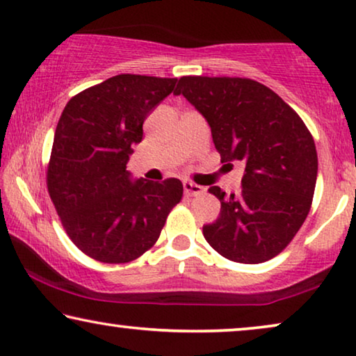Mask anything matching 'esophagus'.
I'll use <instances>...</instances> for the list:
<instances>
[{"label": "esophagus", "instance_id": "34e87169", "mask_svg": "<svg viewBox=\"0 0 356 356\" xmlns=\"http://www.w3.org/2000/svg\"><path fill=\"white\" fill-rule=\"evenodd\" d=\"M183 189L184 193L188 194V196H199V194H202L206 189H204L202 186H199V184L193 183V181H183Z\"/></svg>", "mask_w": 356, "mask_h": 356}]
</instances>
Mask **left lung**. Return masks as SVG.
<instances>
[{"mask_svg":"<svg viewBox=\"0 0 356 356\" xmlns=\"http://www.w3.org/2000/svg\"><path fill=\"white\" fill-rule=\"evenodd\" d=\"M173 94L206 118L222 162L245 163L240 194L209 188L220 201V213L202 227L204 238L230 261L272 259L293 240L313 202V136L290 105L252 79L183 76Z\"/></svg>","mask_w":356,"mask_h":356,"instance_id":"8db88e82","label":"left lung"}]
</instances>
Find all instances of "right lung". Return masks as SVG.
Here are the masks:
<instances>
[{
    "instance_id": "1",
    "label": "right lung",
    "mask_w": 356,
    "mask_h": 356,
    "mask_svg": "<svg viewBox=\"0 0 356 356\" xmlns=\"http://www.w3.org/2000/svg\"><path fill=\"white\" fill-rule=\"evenodd\" d=\"M178 79L120 74L72 97L58 121L48 193L72 243L92 259L123 264L159 240L181 201L177 178L134 179L126 170L150 111Z\"/></svg>"
}]
</instances>
